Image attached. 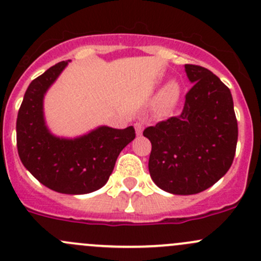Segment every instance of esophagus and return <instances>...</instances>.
I'll return each instance as SVG.
<instances>
[{
    "mask_svg": "<svg viewBox=\"0 0 261 261\" xmlns=\"http://www.w3.org/2000/svg\"><path fill=\"white\" fill-rule=\"evenodd\" d=\"M134 128H136V133H137V136H141V134L143 133V123L137 122L136 124H134Z\"/></svg>",
    "mask_w": 261,
    "mask_h": 261,
    "instance_id": "34e87169",
    "label": "esophagus"
}]
</instances>
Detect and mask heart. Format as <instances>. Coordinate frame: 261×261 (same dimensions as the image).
Returning <instances> with one entry per match:
<instances>
[{
    "instance_id": "obj_1",
    "label": "heart",
    "mask_w": 261,
    "mask_h": 261,
    "mask_svg": "<svg viewBox=\"0 0 261 261\" xmlns=\"http://www.w3.org/2000/svg\"><path fill=\"white\" fill-rule=\"evenodd\" d=\"M181 96V85L177 82H168L155 95L153 107L157 114L167 115L176 108Z\"/></svg>"
}]
</instances>
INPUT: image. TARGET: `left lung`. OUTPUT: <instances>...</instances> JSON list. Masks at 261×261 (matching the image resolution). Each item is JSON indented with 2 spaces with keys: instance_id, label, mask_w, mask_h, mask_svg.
<instances>
[{
  "instance_id": "left-lung-1",
  "label": "left lung",
  "mask_w": 261,
  "mask_h": 261,
  "mask_svg": "<svg viewBox=\"0 0 261 261\" xmlns=\"http://www.w3.org/2000/svg\"><path fill=\"white\" fill-rule=\"evenodd\" d=\"M192 83L178 117L146 128L152 143L148 170L161 190L195 195L225 176L238 143V120L231 91L219 77L198 65H185Z\"/></svg>"
}]
</instances>
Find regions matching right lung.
<instances>
[{
  "instance_id": "add662e5",
  "label": "right lung",
  "mask_w": 261,
  "mask_h": 261,
  "mask_svg": "<svg viewBox=\"0 0 261 261\" xmlns=\"http://www.w3.org/2000/svg\"><path fill=\"white\" fill-rule=\"evenodd\" d=\"M69 61L51 66L29 85L17 114V150L25 168L47 189L85 195L101 189L115 161L136 138L134 128L99 125L74 138L55 136L45 120L44 98Z\"/></svg>"
}]
</instances>
